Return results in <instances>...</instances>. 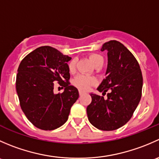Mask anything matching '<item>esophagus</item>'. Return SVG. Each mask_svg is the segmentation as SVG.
Wrapping results in <instances>:
<instances>
[{
  "mask_svg": "<svg viewBox=\"0 0 159 159\" xmlns=\"http://www.w3.org/2000/svg\"><path fill=\"white\" fill-rule=\"evenodd\" d=\"M84 94V92H83L82 91H79V95L81 96V95H82V94Z\"/></svg>",
  "mask_w": 159,
  "mask_h": 159,
  "instance_id": "34e87169",
  "label": "esophagus"
}]
</instances>
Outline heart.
<instances>
[{
  "instance_id": "b5f03b06",
  "label": "heart",
  "mask_w": 159,
  "mask_h": 159,
  "mask_svg": "<svg viewBox=\"0 0 159 159\" xmlns=\"http://www.w3.org/2000/svg\"><path fill=\"white\" fill-rule=\"evenodd\" d=\"M89 60L95 67L100 66L103 65L104 59L102 55L98 54H91L89 56ZM75 65H76V61L74 59L71 60L68 64V69L70 72H73L75 70ZM73 84L75 87L78 89L86 91L89 89L91 86L96 84V79L91 76H87V75H78L75 79L73 80Z\"/></svg>"
}]
</instances>
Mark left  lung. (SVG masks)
<instances>
[{
    "label": "left lung",
    "mask_w": 159,
    "mask_h": 159,
    "mask_svg": "<svg viewBox=\"0 0 159 159\" xmlns=\"http://www.w3.org/2000/svg\"><path fill=\"white\" fill-rule=\"evenodd\" d=\"M108 51V67L105 79L98 91H107V98L92 94L87 115L92 125L102 131L116 130L131 119L142 97V70L139 62L126 47L117 41L102 45Z\"/></svg>",
    "instance_id": "1"
}]
</instances>
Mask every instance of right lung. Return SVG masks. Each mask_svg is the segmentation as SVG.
I'll use <instances>...</instances> for the list:
<instances>
[{
	"mask_svg": "<svg viewBox=\"0 0 159 159\" xmlns=\"http://www.w3.org/2000/svg\"><path fill=\"white\" fill-rule=\"evenodd\" d=\"M71 57L50 46L38 48L20 62L16 78V90L20 108L38 129L54 130L67 121L72 105L79 97L70 85L68 62ZM65 88L54 94L53 82Z\"/></svg>",
	"mask_w": 159,
	"mask_h": 159,
	"instance_id": "obj_1",
	"label": "right lung"
}]
</instances>
